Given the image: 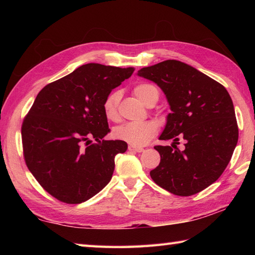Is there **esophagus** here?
Returning a JSON list of instances; mask_svg holds the SVG:
<instances>
[{
  "label": "esophagus",
  "mask_w": 255,
  "mask_h": 255,
  "mask_svg": "<svg viewBox=\"0 0 255 255\" xmlns=\"http://www.w3.org/2000/svg\"><path fill=\"white\" fill-rule=\"evenodd\" d=\"M128 150L131 151V152H142V151L144 150L143 148H140V147H134V145H129L128 147Z\"/></svg>",
  "instance_id": "1"
}]
</instances>
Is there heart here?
I'll return each instance as SVG.
<instances>
[{
    "label": "heart",
    "mask_w": 255,
    "mask_h": 255,
    "mask_svg": "<svg viewBox=\"0 0 255 255\" xmlns=\"http://www.w3.org/2000/svg\"><path fill=\"white\" fill-rule=\"evenodd\" d=\"M133 94L147 106L154 99L156 101L159 100V90L154 85L147 83H141L134 86ZM119 100H121L119 92H112L111 94L106 96L104 103H103V111H104L106 118L111 119V121L117 119ZM156 132H158V125L152 121H148L122 125L114 130V136L118 140L134 145V147H141V145L147 144L155 136Z\"/></svg>",
    "instance_id": "obj_1"
}]
</instances>
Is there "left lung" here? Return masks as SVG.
Instances as JSON below:
<instances>
[{
  "label": "left lung",
  "mask_w": 255,
  "mask_h": 255,
  "mask_svg": "<svg viewBox=\"0 0 255 255\" xmlns=\"http://www.w3.org/2000/svg\"><path fill=\"white\" fill-rule=\"evenodd\" d=\"M139 77L158 84L172 113L155 145L160 164L150 172L155 184L178 196H191L215 183L228 165L239 130L231 97L224 85L188 64L165 60L140 69ZM184 140L180 150L176 144Z\"/></svg>",
  "instance_id": "8db88e82"
}]
</instances>
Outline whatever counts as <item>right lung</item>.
<instances>
[{
	"label": "right lung",
	"mask_w": 255,
	"mask_h": 255,
	"mask_svg": "<svg viewBox=\"0 0 255 255\" xmlns=\"http://www.w3.org/2000/svg\"><path fill=\"white\" fill-rule=\"evenodd\" d=\"M133 71L83 64L38 93L21 125L24 158L42 188L60 202L83 203L110 183L115 156L127 143L103 139L110 132L103 103Z\"/></svg>",
	"instance_id": "obj_1"
}]
</instances>
